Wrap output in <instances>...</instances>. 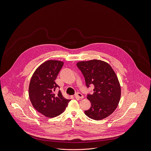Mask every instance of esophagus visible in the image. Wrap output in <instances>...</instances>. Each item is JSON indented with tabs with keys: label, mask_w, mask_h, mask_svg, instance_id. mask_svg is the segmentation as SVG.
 I'll return each instance as SVG.
<instances>
[{
	"label": "esophagus",
	"mask_w": 151,
	"mask_h": 151,
	"mask_svg": "<svg viewBox=\"0 0 151 151\" xmlns=\"http://www.w3.org/2000/svg\"><path fill=\"white\" fill-rule=\"evenodd\" d=\"M75 97L76 98V99H83V96L81 94V93H76L75 94Z\"/></svg>",
	"instance_id": "1"
}]
</instances>
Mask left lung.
Returning a JSON list of instances; mask_svg holds the SVG:
<instances>
[{
  "instance_id": "left-lung-1",
  "label": "left lung",
  "mask_w": 151,
  "mask_h": 151,
  "mask_svg": "<svg viewBox=\"0 0 151 151\" xmlns=\"http://www.w3.org/2000/svg\"><path fill=\"white\" fill-rule=\"evenodd\" d=\"M76 65L83 75L87 87L91 84L94 87L93 94L87 96L91 106L84 111L85 115L96 120L109 116L116 109L121 96L115 71L108 63L99 60L79 61Z\"/></svg>"
}]
</instances>
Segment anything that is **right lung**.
<instances>
[{
	"instance_id": "right-lung-1",
	"label": "right lung",
	"mask_w": 151,
	"mask_h": 151,
	"mask_svg": "<svg viewBox=\"0 0 151 151\" xmlns=\"http://www.w3.org/2000/svg\"><path fill=\"white\" fill-rule=\"evenodd\" d=\"M64 62L48 60L37 68L29 86V97L34 108L46 117H56L61 114L70 100L64 98L60 91L55 93L59 86L55 82Z\"/></svg>"
}]
</instances>
